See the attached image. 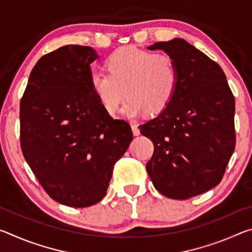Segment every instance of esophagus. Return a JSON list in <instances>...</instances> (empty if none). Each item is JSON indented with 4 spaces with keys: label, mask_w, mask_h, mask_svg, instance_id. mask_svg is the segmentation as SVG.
I'll list each match as a JSON object with an SVG mask.
<instances>
[{
    "label": "esophagus",
    "mask_w": 252,
    "mask_h": 252,
    "mask_svg": "<svg viewBox=\"0 0 252 252\" xmlns=\"http://www.w3.org/2000/svg\"><path fill=\"white\" fill-rule=\"evenodd\" d=\"M131 129H132V132H133V135H140V130L139 127L136 125H134V123H132L131 125Z\"/></svg>",
    "instance_id": "esophagus-1"
}]
</instances>
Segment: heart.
Instances as JSON below:
<instances>
[{
  "label": "heart",
  "mask_w": 252,
  "mask_h": 252,
  "mask_svg": "<svg viewBox=\"0 0 252 252\" xmlns=\"http://www.w3.org/2000/svg\"><path fill=\"white\" fill-rule=\"evenodd\" d=\"M106 72L91 74L90 87L106 114L113 117L121 102L126 118L147 112L158 114L172 101L179 83L174 60L167 53H153L134 46H123L110 54Z\"/></svg>",
  "instance_id": "1"
}]
</instances>
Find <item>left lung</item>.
I'll list each match as a JSON object with an SVG mask.
<instances>
[{
  "instance_id": "left-lung-1",
  "label": "left lung",
  "mask_w": 252,
  "mask_h": 252,
  "mask_svg": "<svg viewBox=\"0 0 252 252\" xmlns=\"http://www.w3.org/2000/svg\"><path fill=\"white\" fill-rule=\"evenodd\" d=\"M176 62L172 101L139 126L155 144L147 163L153 186L165 197L186 200L218 186L236 146L234 97L218 63L183 39L157 42Z\"/></svg>"
}]
</instances>
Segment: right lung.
<instances>
[{
  "label": "right lung",
  "mask_w": 252,
  "mask_h": 252,
  "mask_svg": "<svg viewBox=\"0 0 252 252\" xmlns=\"http://www.w3.org/2000/svg\"><path fill=\"white\" fill-rule=\"evenodd\" d=\"M90 46L64 45L42 57L21 100V148L51 198L90 207L103 199L116 162L133 140L131 126L114 120L90 87Z\"/></svg>",
  "instance_id": "add662e5"
}]
</instances>
